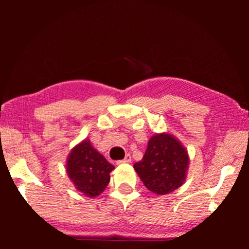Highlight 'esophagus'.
Returning <instances> with one entry per match:
<instances>
[{
  "instance_id": "34e87169",
  "label": "esophagus",
  "mask_w": 249,
  "mask_h": 249,
  "mask_svg": "<svg viewBox=\"0 0 249 249\" xmlns=\"http://www.w3.org/2000/svg\"><path fill=\"white\" fill-rule=\"evenodd\" d=\"M130 161H132V157H130L129 154H127V155L125 156V158L123 160H119V161H117V163H119V165H121V163H129Z\"/></svg>"
}]
</instances>
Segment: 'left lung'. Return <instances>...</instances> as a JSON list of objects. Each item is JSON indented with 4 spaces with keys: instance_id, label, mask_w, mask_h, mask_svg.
I'll use <instances>...</instances> for the list:
<instances>
[{
    "instance_id": "obj_1",
    "label": "left lung",
    "mask_w": 249,
    "mask_h": 249,
    "mask_svg": "<svg viewBox=\"0 0 249 249\" xmlns=\"http://www.w3.org/2000/svg\"><path fill=\"white\" fill-rule=\"evenodd\" d=\"M185 147L171 134H155L148 141L145 155L134 169L142 183L155 195L163 196L183 184L189 168Z\"/></svg>"
}]
</instances>
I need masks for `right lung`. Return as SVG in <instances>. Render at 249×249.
<instances>
[{"instance_id":"obj_1","label":"right lung","mask_w":249,"mask_h":249,"mask_svg":"<svg viewBox=\"0 0 249 249\" xmlns=\"http://www.w3.org/2000/svg\"><path fill=\"white\" fill-rule=\"evenodd\" d=\"M114 169L89 140L75 145L67 158L66 170L71 182L78 191L88 197L102 193L109 182V174Z\"/></svg>"}]
</instances>
